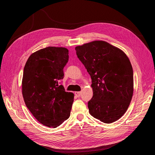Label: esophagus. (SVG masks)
I'll return each mask as SVG.
<instances>
[{"mask_svg": "<svg viewBox=\"0 0 155 155\" xmlns=\"http://www.w3.org/2000/svg\"><path fill=\"white\" fill-rule=\"evenodd\" d=\"M81 94V92H75V95H76L77 97H79Z\"/></svg>", "mask_w": 155, "mask_h": 155, "instance_id": "esophagus-1", "label": "esophagus"}]
</instances>
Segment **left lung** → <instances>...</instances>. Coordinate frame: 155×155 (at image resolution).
<instances>
[{
    "instance_id": "left-lung-1",
    "label": "left lung",
    "mask_w": 155,
    "mask_h": 155,
    "mask_svg": "<svg viewBox=\"0 0 155 155\" xmlns=\"http://www.w3.org/2000/svg\"><path fill=\"white\" fill-rule=\"evenodd\" d=\"M75 49L92 79L89 113L104 123L114 122L125 113L133 94V70L129 59L122 50L104 41Z\"/></svg>"
}]
</instances>
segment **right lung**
<instances>
[{
  "mask_svg": "<svg viewBox=\"0 0 155 155\" xmlns=\"http://www.w3.org/2000/svg\"><path fill=\"white\" fill-rule=\"evenodd\" d=\"M68 58L66 48L49 46L31 54L24 68L25 104L37 120L48 127H57L70 115L74 95L59 84Z\"/></svg>",
  "mask_w": 155,
  "mask_h": 155,
  "instance_id": "obj_1",
  "label": "right lung"
}]
</instances>
